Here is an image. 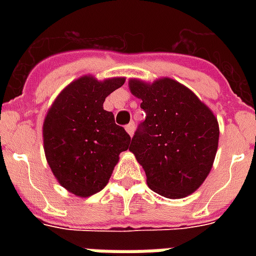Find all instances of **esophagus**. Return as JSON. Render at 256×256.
<instances>
[{"instance_id":"1","label":"esophagus","mask_w":256,"mask_h":256,"mask_svg":"<svg viewBox=\"0 0 256 256\" xmlns=\"http://www.w3.org/2000/svg\"><path fill=\"white\" fill-rule=\"evenodd\" d=\"M126 132L130 137H133L134 134V123H128V126H126Z\"/></svg>"}]
</instances>
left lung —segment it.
<instances>
[{
  "instance_id": "1",
  "label": "left lung",
  "mask_w": 256,
  "mask_h": 256,
  "mask_svg": "<svg viewBox=\"0 0 256 256\" xmlns=\"http://www.w3.org/2000/svg\"><path fill=\"white\" fill-rule=\"evenodd\" d=\"M132 94L146 114L128 150L144 168L146 184L167 198L200 188L212 168L220 141L214 112L186 86L172 78L128 79Z\"/></svg>"
}]
</instances>
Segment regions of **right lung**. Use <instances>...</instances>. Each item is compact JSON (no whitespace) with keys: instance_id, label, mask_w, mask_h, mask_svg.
I'll use <instances>...</instances> for the list:
<instances>
[{"instance_id":"add662e5","label":"right lung","mask_w":256,"mask_h":256,"mask_svg":"<svg viewBox=\"0 0 256 256\" xmlns=\"http://www.w3.org/2000/svg\"><path fill=\"white\" fill-rule=\"evenodd\" d=\"M123 84L122 76L98 80L82 75L58 93L45 115L42 137L48 164L58 182L78 198L104 189L120 152L130 148V136L102 106Z\"/></svg>"}]
</instances>
